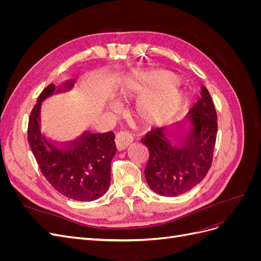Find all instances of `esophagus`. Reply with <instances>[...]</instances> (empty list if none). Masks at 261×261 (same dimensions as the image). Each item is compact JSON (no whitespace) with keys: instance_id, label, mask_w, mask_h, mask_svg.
<instances>
[{"instance_id":"34e87169","label":"esophagus","mask_w":261,"mask_h":261,"mask_svg":"<svg viewBox=\"0 0 261 261\" xmlns=\"http://www.w3.org/2000/svg\"><path fill=\"white\" fill-rule=\"evenodd\" d=\"M133 136L130 135L129 133L127 132H120L117 133V135L115 137V144L117 149L120 150H124L127 148L132 143H133Z\"/></svg>"}]
</instances>
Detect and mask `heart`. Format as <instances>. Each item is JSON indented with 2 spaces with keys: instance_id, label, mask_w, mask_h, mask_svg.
Segmentation results:
<instances>
[{
  "instance_id": "1",
  "label": "heart",
  "mask_w": 261,
  "mask_h": 261,
  "mask_svg": "<svg viewBox=\"0 0 261 261\" xmlns=\"http://www.w3.org/2000/svg\"><path fill=\"white\" fill-rule=\"evenodd\" d=\"M178 82V77L174 74L159 72L146 75L141 83L132 84L130 88L138 93L163 88L139 102L137 113L141 120L148 123L163 122L178 112L185 100L183 90L176 87Z\"/></svg>"
}]
</instances>
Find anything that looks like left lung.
<instances>
[{
	"label": "left lung",
	"instance_id": "obj_1",
	"mask_svg": "<svg viewBox=\"0 0 261 261\" xmlns=\"http://www.w3.org/2000/svg\"><path fill=\"white\" fill-rule=\"evenodd\" d=\"M200 96L183 120L173 126L153 128L141 138L149 150L145 177L156 194L174 197L191 191L211 167L218 130L217 112L204 86ZM174 127L184 128L185 133L176 136L171 132Z\"/></svg>",
	"mask_w": 261,
	"mask_h": 261
}]
</instances>
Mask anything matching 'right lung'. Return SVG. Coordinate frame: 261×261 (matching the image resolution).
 Segmentation results:
<instances>
[{"mask_svg": "<svg viewBox=\"0 0 261 261\" xmlns=\"http://www.w3.org/2000/svg\"><path fill=\"white\" fill-rule=\"evenodd\" d=\"M74 86V81H68L58 88L50 84L43 89L30 113L28 141L43 176L55 191L70 199L92 201L103 196L110 186L111 161L116 152L113 132H86L66 145L54 143L41 132L42 101Z\"/></svg>", "mask_w": 261, "mask_h": 261, "instance_id": "add662e5", "label": "right lung"}]
</instances>
